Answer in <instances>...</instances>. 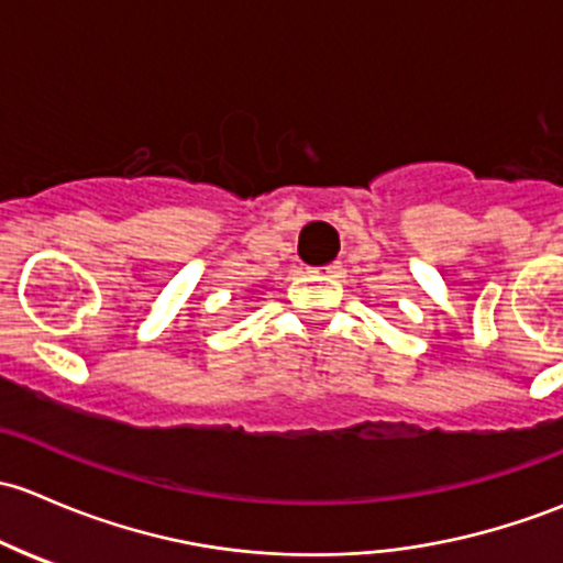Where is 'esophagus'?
<instances>
[{"label": "esophagus", "instance_id": "esophagus-1", "mask_svg": "<svg viewBox=\"0 0 563 563\" xmlns=\"http://www.w3.org/2000/svg\"><path fill=\"white\" fill-rule=\"evenodd\" d=\"M317 274L324 276V279H341V276H344V268H341L339 263H333V265H324V268L317 271Z\"/></svg>", "mask_w": 563, "mask_h": 563}]
</instances>
